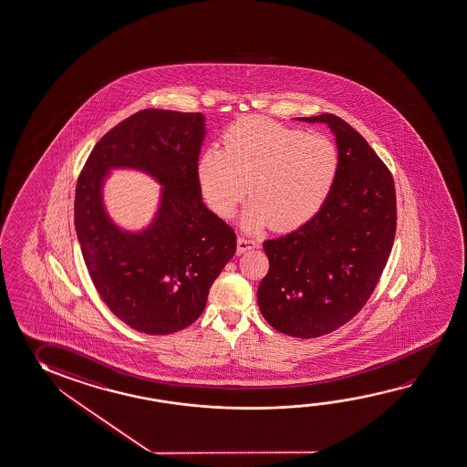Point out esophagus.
Masks as SVG:
<instances>
[{"label": "esophagus", "instance_id": "1", "mask_svg": "<svg viewBox=\"0 0 467 467\" xmlns=\"http://www.w3.org/2000/svg\"><path fill=\"white\" fill-rule=\"evenodd\" d=\"M254 248H258V242H254V240H252V238L238 237V254H244V253L250 252V250H254Z\"/></svg>", "mask_w": 467, "mask_h": 467}]
</instances>
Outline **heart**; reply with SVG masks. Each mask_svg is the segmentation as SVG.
Instances as JSON below:
<instances>
[{
    "label": "heart",
    "mask_w": 467,
    "mask_h": 467,
    "mask_svg": "<svg viewBox=\"0 0 467 467\" xmlns=\"http://www.w3.org/2000/svg\"><path fill=\"white\" fill-rule=\"evenodd\" d=\"M337 150L323 134H305L273 119L246 117L223 136V149L201 152L196 173L215 214L234 215L246 192V229L304 225L323 206L337 173Z\"/></svg>",
    "instance_id": "b5f03b06"
}]
</instances>
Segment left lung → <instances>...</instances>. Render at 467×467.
Here are the masks:
<instances>
[{"instance_id": "obj_1", "label": "left lung", "mask_w": 467, "mask_h": 467, "mask_svg": "<svg viewBox=\"0 0 467 467\" xmlns=\"http://www.w3.org/2000/svg\"><path fill=\"white\" fill-rule=\"evenodd\" d=\"M296 119L329 128L337 173L308 223L263 244L269 271L258 305L275 331L311 339L346 325L371 296L394 242L396 192L385 163L344 119L331 113Z\"/></svg>"}]
</instances>
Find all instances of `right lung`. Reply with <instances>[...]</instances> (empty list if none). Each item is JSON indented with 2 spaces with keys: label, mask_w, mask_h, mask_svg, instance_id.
I'll return each mask as SVG.
<instances>
[{
  "label": "right lung",
  "mask_w": 467,
  "mask_h": 467,
  "mask_svg": "<svg viewBox=\"0 0 467 467\" xmlns=\"http://www.w3.org/2000/svg\"><path fill=\"white\" fill-rule=\"evenodd\" d=\"M206 134L202 113L138 111L97 142L78 180L76 234L90 279L111 313L140 333H177L200 318L237 250L235 232L202 202L196 163ZM115 170L163 186L140 230L108 213L104 188Z\"/></svg>",
  "instance_id": "right-lung-1"
}]
</instances>
